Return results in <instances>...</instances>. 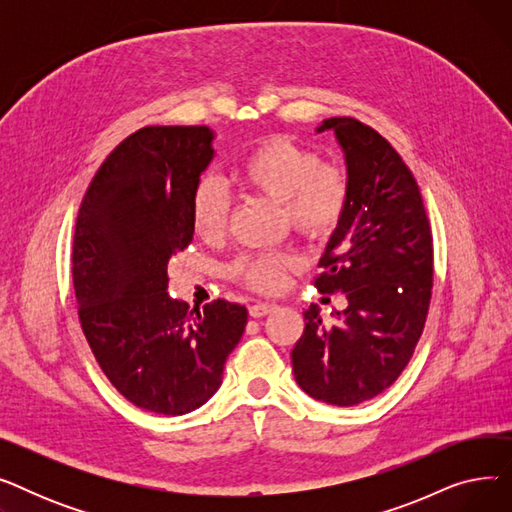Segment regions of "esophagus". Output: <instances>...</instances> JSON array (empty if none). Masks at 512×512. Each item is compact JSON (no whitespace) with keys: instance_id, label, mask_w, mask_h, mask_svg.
Masks as SVG:
<instances>
[{"instance_id":"34e87169","label":"esophagus","mask_w":512,"mask_h":512,"mask_svg":"<svg viewBox=\"0 0 512 512\" xmlns=\"http://www.w3.org/2000/svg\"><path fill=\"white\" fill-rule=\"evenodd\" d=\"M274 309H276L274 303H255V305L249 307V315L251 317H263L267 313H272Z\"/></svg>"}]
</instances>
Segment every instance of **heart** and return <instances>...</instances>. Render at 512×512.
Masks as SVG:
<instances>
[{
  "label": "heart",
  "mask_w": 512,
  "mask_h": 512,
  "mask_svg": "<svg viewBox=\"0 0 512 512\" xmlns=\"http://www.w3.org/2000/svg\"><path fill=\"white\" fill-rule=\"evenodd\" d=\"M234 178L251 193L282 203L288 222L309 238L326 236L342 218L348 203V176L338 166L321 164V157L286 137L255 147L234 170ZM230 201L224 188L205 178L191 197L193 232L215 242L226 234ZM294 263L290 255L257 253L236 259L232 274L255 290L270 292L282 286Z\"/></svg>",
  "instance_id": "obj_1"
}]
</instances>
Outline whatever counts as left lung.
Wrapping results in <instances>:
<instances>
[{
	"label": "left lung",
	"instance_id": "8db88e82",
	"mask_svg": "<svg viewBox=\"0 0 512 512\" xmlns=\"http://www.w3.org/2000/svg\"><path fill=\"white\" fill-rule=\"evenodd\" d=\"M344 153L348 203L319 259V292H344L334 326L311 305L292 348L297 384L315 400L353 407L407 367L432 299L434 247L419 186L394 147L355 118H328Z\"/></svg>",
	"mask_w": 512,
	"mask_h": 512
}]
</instances>
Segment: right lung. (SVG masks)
I'll use <instances>...</instances> for the list:
<instances>
[{
	"mask_svg": "<svg viewBox=\"0 0 512 512\" xmlns=\"http://www.w3.org/2000/svg\"><path fill=\"white\" fill-rule=\"evenodd\" d=\"M207 126H145L97 170L80 203L72 280L80 326L116 390L159 415L199 409L222 386L247 309L168 294V261L193 240L191 197L211 164Z\"/></svg>",
	"mask_w": 512,
	"mask_h": 512,
	"instance_id": "obj_1",
	"label": "right lung"
}]
</instances>
